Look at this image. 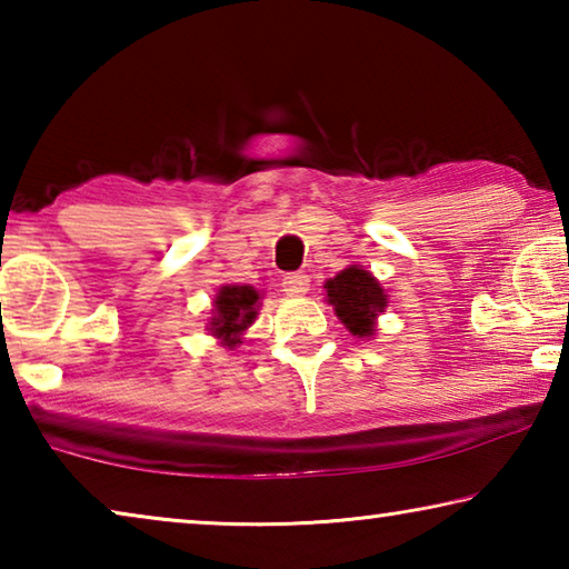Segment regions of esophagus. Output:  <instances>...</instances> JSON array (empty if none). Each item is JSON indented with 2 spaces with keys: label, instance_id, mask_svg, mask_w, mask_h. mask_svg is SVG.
<instances>
[{
  "label": "esophagus",
  "instance_id": "obj_1",
  "mask_svg": "<svg viewBox=\"0 0 569 569\" xmlns=\"http://www.w3.org/2000/svg\"><path fill=\"white\" fill-rule=\"evenodd\" d=\"M308 286H311V281H308L306 273H288V276H283V291L288 296H303L308 291Z\"/></svg>",
  "mask_w": 569,
  "mask_h": 569
}]
</instances>
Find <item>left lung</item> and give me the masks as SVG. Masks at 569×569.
I'll return each mask as SVG.
<instances>
[{
    "label": "left lung",
    "mask_w": 569,
    "mask_h": 569,
    "mask_svg": "<svg viewBox=\"0 0 569 569\" xmlns=\"http://www.w3.org/2000/svg\"><path fill=\"white\" fill-rule=\"evenodd\" d=\"M326 293L341 323L359 339L373 333V319L387 306V296L377 278L359 266L346 268L331 281H326Z\"/></svg>",
    "instance_id": "1"
}]
</instances>
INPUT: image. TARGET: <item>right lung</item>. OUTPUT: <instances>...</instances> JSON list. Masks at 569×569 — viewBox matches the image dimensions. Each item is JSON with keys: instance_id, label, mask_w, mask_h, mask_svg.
I'll return each mask as SVG.
<instances>
[{"instance_id": "right-lung-1", "label": "right lung", "mask_w": 569, "mask_h": 569, "mask_svg": "<svg viewBox=\"0 0 569 569\" xmlns=\"http://www.w3.org/2000/svg\"><path fill=\"white\" fill-rule=\"evenodd\" d=\"M258 291L250 286H223L216 296V316L210 321V331L218 339H223L226 346L240 343L243 333L256 319Z\"/></svg>"}]
</instances>
